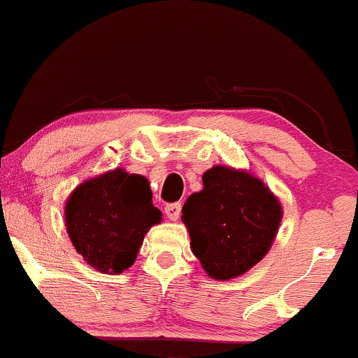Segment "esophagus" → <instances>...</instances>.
<instances>
[{
  "label": "esophagus",
  "mask_w": 358,
  "mask_h": 358,
  "mask_svg": "<svg viewBox=\"0 0 358 358\" xmlns=\"http://www.w3.org/2000/svg\"><path fill=\"white\" fill-rule=\"evenodd\" d=\"M164 213H166L168 220L176 221L180 217V213H182V206L180 204H169L164 208Z\"/></svg>",
  "instance_id": "34e87169"
}]
</instances>
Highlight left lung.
Instances as JSON below:
<instances>
[{"instance_id": "obj_1", "label": "left lung", "mask_w": 358, "mask_h": 358, "mask_svg": "<svg viewBox=\"0 0 358 358\" xmlns=\"http://www.w3.org/2000/svg\"><path fill=\"white\" fill-rule=\"evenodd\" d=\"M201 192L182 208L190 248L216 281L242 276L273 245L283 206L269 187L247 169L216 164L202 175Z\"/></svg>"}]
</instances>
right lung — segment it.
I'll return each instance as SVG.
<instances>
[{"instance_id": "1", "label": "right lung", "mask_w": 358, "mask_h": 358, "mask_svg": "<svg viewBox=\"0 0 358 358\" xmlns=\"http://www.w3.org/2000/svg\"><path fill=\"white\" fill-rule=\"evenodd\" d=\"M161 220L148 178L123 168L85 180L65 202V227L75 250L104 274L129 269L145 233Z\"/></svg>"}]
</instances>
